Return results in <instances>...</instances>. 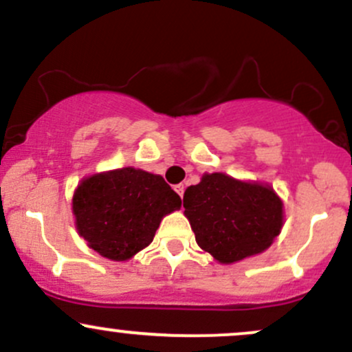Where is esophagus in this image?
Segmentation results:
<instances>
[{
	"label": "esophagus",
	"instance_id": "esophagus-1",
	"mask_svg": "<svg viewBox=\"0 0 352 352\" xmlns=\"http://www.w3.org/2000/svg\"><path fill=\"white\" fill-rule=\"evenodd\" d=\"M173 188H175V192L179 193L180 197H184V192H185V185H184V184H179V185H175V187H173Z\"/></svg>",
	"mask_w": 352,
	"mask_h": 352
}]
</instances>
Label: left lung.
<instances>
[{
    "label": "left lung",
    "instance_id": "left-lung-1",
    "mask_svg": "<svg viewBox=\"0 0 352 352\" xmlns=\"http://www.w3.org/2000/svg\"><path fill=\"white\" fill-rule=\"evenodd\" d=\"M184 207L197 243L220 263L265 252L283 227V204L273 188L225 173H205L185 190Z\"/></svg>",
    "mask_w": 352,
    "mask_h": 352
}]
</instances>
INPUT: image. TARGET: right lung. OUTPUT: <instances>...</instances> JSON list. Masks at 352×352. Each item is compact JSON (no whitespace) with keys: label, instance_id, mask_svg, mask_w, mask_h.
<instances>
[{"label":"right lung","instance_id":"right-lung-1","mask_svg":"<svg viewBox=\"0 0 352 352\" xmlns=\"http://www.w3.org/2000/svg\"><path fill=\"white\" fill-rule=\"evenodd\" d=\"M180 205L162 177L125 167L84 180L74 192L72 212L92 250L124 261L151 245L160 220Z\"/></svg>","mask_w":352,"mask_h":352}]
</instances>
